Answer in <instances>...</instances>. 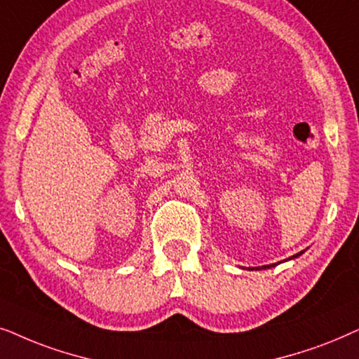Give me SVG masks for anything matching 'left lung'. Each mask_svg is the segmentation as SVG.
<instances>
[{
	"mask_svg": "<svg viewBox=\"0 0 359 359\" xmlns=\"http://www.w3.org/2000/svg\"><path fill=\"white\" fill-rule=\"evenodd\" d=\"M299 255H300V252H299ZM295 256H297V255H295ZM295 256H294V257H295ZM266 267H269V266H264V269H266Z\"/></svg>",
	"mask_w": 359,
	"mask_h": 359,
	"instance_id": "1",
	"label": "left lung"
}]
</instances>
